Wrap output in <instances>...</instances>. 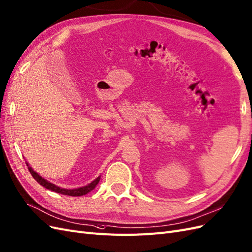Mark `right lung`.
<instances>
[{
  "mask_svg": "<svg viewBox=\"0 0 252 252\" xmlns=\"http://www.w3.org/2000/svg\"><path fill=\"white\" fill-rule=\"evenodd\" d=\"M27 166H28V169L30 174L32 175V177L34 178V179L36 180L37 183H39L42 186H44L45 189H49V190H52V191H55V192H59V193H62V194H66V196H72V197H80V196H84V194H87L88 192H90L91 190H93L95 189V186L98 184L99 180H100V176L97 177L96 179L94 181H92L90 184H88L86 186H83V188H79V189H62V188H59V186H56L55 184L53 183H50L49 181H47L46 179H44V178L40 177L37 173H35L33 169H32L28 163H27Z\"/></svg>",
  "mask_w": 252,
  "mask_h": 252,
  "instance_id": "obj_1",
  "label": "right lung"
}]
</instances>
